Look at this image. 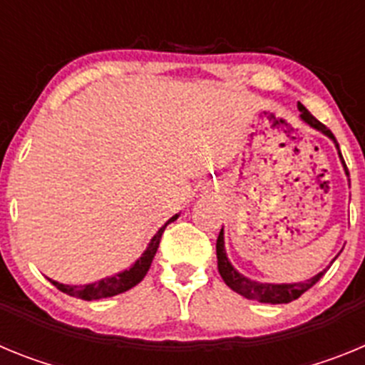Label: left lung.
Listing matches in <instances>:
<instances>
[{
	"label": "left lung",
	"instance_id": "8db88e82",
	"mask_svg": "<svg viewBox=\"0 0 365 365\" xmlns=\"http://www.w3.org/2000/svg\"><path fill=\"white\" fill-rule=\"evenodd\" d=\"M298 109H299V118H302L305 124L311 125L312 130L320 131V133H324L325 137H329L331 140H333L334 146H336V150H338V157H340L341 164H344V170H346V175L349 177L347 166H346V163H344V157H341V153H340V146H338L336 138H334V135L331 133V130H327V128H325L320 120H316L311 113L305 109V106L298 104ZM215 250H217V269H219V274H221L222 282L227 283L232 291L237 292V294L245 296V298H248V299H256V302H261V303H289V302H292V299H298L303 292L309 291L312 285H316V283L320 282L322 276H324L329 269L327 267V269H324L322 272H318L316 276H312L311 279H305V282L261 283V282H256V279L247 278V276H243V274L237 272V270L234 269V265H232L230 259H228V256H227V250H225V230H222V228H221V232H219ZM334 259H336V257H334ZM333 261H331V263H333Z\"/></svg>",
	"mask_w": 365,
	"mask_h": 365
}]
</instances>
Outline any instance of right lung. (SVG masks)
Here are the masks:
<instances>
[{
	"mask_svg": "<svg viewBox=\"0 0 365 365\" xmlns=\"http://www.w3.org/2000/svg\"><path fill=\"white\" fill-rule=\"evenodd\" d=\"M179 217V214H175L173 217L168 219L164 222V227L159 228V232L151 237V241L148 243L146 250L143 252V256L135 261L130 269L122 270V272L115 274V276H109V278H102L95 283H87V285H66V283L54 282V279L49 278V282L53 283L56 289H60L66 294L74 296V298L86 299V302H93V299H102V298H111V296L122 294V292L130 291L135 285L143 282L144 276L148 274L151 267V261H153L155 254H157V248H159L160 237H163L164 228L170 225L172 221Z\"/></svg>",
	"mask_w": 365,
	"mask_h": 365,
	"instance_id": "1",
	"label": "right lung"
}]
</instances>
